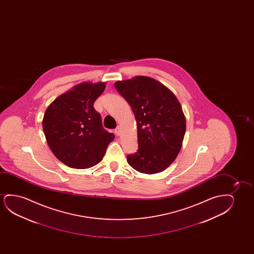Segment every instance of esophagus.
Instances as JSON below:
<instances>
[{"mask_svg": "<svg viewBox=\"0 0 254 254\" xmlns=\"http://www.w3.org/2000/svg\"><path fill=\"white\" fill-rule=\"evenodd\" d=\"M115 132L116 135H120V133H121V127H117L115 129Z\"/></svg>", "mask_w": 254, "mask_h": 254, "instance_id": "obj_1", "label": "esophagus"}]
</instances>
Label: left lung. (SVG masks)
Instances as JSON below:
<instances>
[{
	"instance_id": "left-lung-1",
	"label": "left lung",
	"mask_w": 254,
	"mask_h": 254,
	"mask_svg": "<svg viewBox=\"0 0 254 254\" xmlns=\"http://www.w3.org/2000/svg\"><path fill=\"white\" fill-rule=\"evenodd\" d=\"M115 87L130 105L138 127V150L127 155V162L142 174L162 172L176 159L184 139L181 103L170 89L150 77L119 80Z\"/></svg>"
}]
</instances>
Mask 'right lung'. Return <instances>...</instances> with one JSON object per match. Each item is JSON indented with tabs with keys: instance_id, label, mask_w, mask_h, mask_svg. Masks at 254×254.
<instances>
[{
	"instance_id": "1",
	"label": "right lung",
	"mask_w": 254,
	"mask_h": 254,
	"mask_svg": "<svg viewBox=\"0 0 254 254\" xmlns=\"http://www.w3.org/2000/svg\"><path fill=\"white\" fill-rule=\"evenodd\" d=\"M105 82H83L56 98L47 108L42 127L55 156L67 167L85 169L101 162L114 133L106 131L94 101Z\"/></svg>"
}]
</instances>
